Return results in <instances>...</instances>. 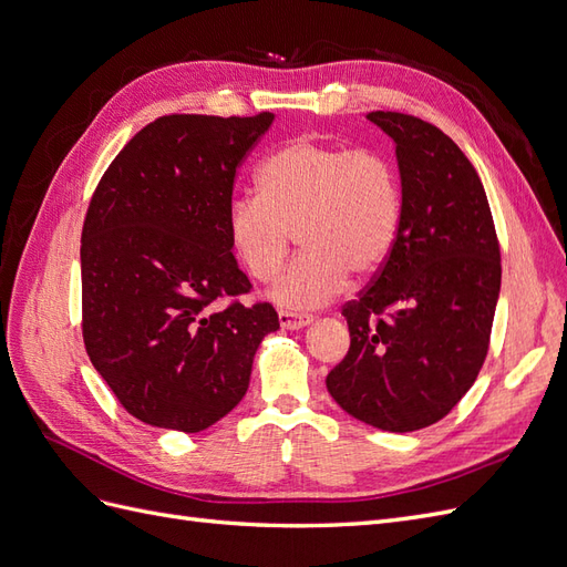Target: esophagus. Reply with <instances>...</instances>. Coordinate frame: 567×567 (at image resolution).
Masks as SVG:
<instances>
[{
    "label": "esophagus",
    "mask_w": 567,
    "mask_h": 567,
    "mask_svg": "<svg viewBox=\"0 0 567 567\" xmlns=\"http://www.w3.org/2000/svg\"><path fill=\"white\" fill-rule=\"evenodd\" d=\"M312 321L310 315H298V312H288V310H279V323L284 329H302Z\"/></svg>",
    "instance_id": "obj_1"
}]
</instances>
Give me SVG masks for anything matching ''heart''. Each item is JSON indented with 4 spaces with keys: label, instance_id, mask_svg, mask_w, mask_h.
Returning <instances> with one entry per match:
<instances>
[{
    "label": "heart",
    "instance_id": "1",
    "mask_svg": "<svg viewBox=\"0 0 567 567\" xmlns=\"http://www.w3.org/2000/svg\"><path fill=\"white\" fill-rule=\"evenodd\" d=\"M260 194L236 196L227 238L248 277L269 284L302 244V255L274 284L271 300L288 310L331 302L354 277L379 271L398 238L400 175L385 153L317 142L284 144L260 165Z\"/></svg>",
    "mask_w": 567,
    "mask_h": 567
}]
</instances>
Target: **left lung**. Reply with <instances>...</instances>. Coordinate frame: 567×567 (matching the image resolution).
Masks as SVG:
<instances>
[{"label": "left lung", "instance_id": "1", "mask_svg": "<svg viewBox=\"0 0 567 567\" xmlns=\"http://www.w3.org/2000/svg\"><path fill=\"white\" fill-rule=\"evenodd\" d=\"M398 144L402 217L383 267L342 305L350 350L326 375L357 421L390 433L444 419L489 350L502 250L473 163L427 120L367 115Z\"/></svg>", "mask_w": 567, "mask_h": 567}]
</instances>
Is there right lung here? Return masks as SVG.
Instances as JSON below:
<instances>
[{
  "mask_svg": "<svg viewBox=\"0 0 567 567\" xmlns=\"http://www.w3.org/2000/svg\"><path fill=\"white\" fill-rule=\"evenodd\" d=\"M274 115L156 117L99 179L82 225V338L127 414L198 433L244 400L279 329L227 238L238 165ZM229 297L221 311L212 302Z\"/></svg>",
  "mask_w": 567,
  "mask_h": 567,
  "instance_id": "obj_1",
  "label": "right lung"
}]
</instances>
